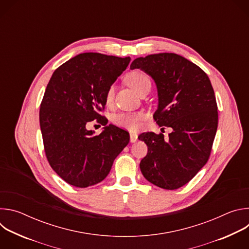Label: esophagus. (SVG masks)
Masks as SVG:
<instances>
[{
  "mask_svg": "<svg viewBox=\"0 0 249 249\" xmlns=\"http://www.w3.org/2000/svg\"><path fill=\"white\" fill-rule=\"evenodd\" d=\"M138 140V134L136 132H130V142L131 143H135Z\"/></svg>",
  "mask_w": 249,
  "mask_h": 249,
  "instance_id": "34e87169",
  "label": "esophagus"
}]
</instances>
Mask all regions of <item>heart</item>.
Here are the masks:
<instances>
[{"label":"heart","mask_w":249,"mask_h":249,"mask_svg":"<svg viewBox=\"0 0 249 249\" xmlns=\"http://www.w3.org/2000/svg\"><path fill=\"white\" fill-rule=\"evenodd\" d=\"M126 83L128 86L134 89L137 93L140 92V90L145 88L147 85H151V81L148 78L147 75L144 73L138 72V71H135V72H131L127 74L125 78ZM114 96V87H109V89L106 91L105 94V100L107 103L111 102ZM145 118V113L144 112H126V113H120L115 116L114 121L116 124L124 126V127H129V128H135L139 125L140 121H142Z\"/></svg>","instance_id":"obj_1"}]
</instances>
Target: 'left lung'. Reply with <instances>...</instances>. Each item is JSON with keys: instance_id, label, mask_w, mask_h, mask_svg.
Wrapping results in <instances>:
<instances>
[{"instance_id": "1", "label": "left lung", "mask_w": 249, "mask_h": 249, "mask_svg": "<svg viewBox=\"0 0 249 249\" xmlns=\"http://www.w3.org/2000/svg\"><path fill=\"white\" fill-rule=\"evenodd\" d=\"M131 70L144 71L155 82L158 125L170 127L168 138L154 132L138 139L148 146L140 168L151 183L168 190L188 183L206 164L218 128V107L211 82L204 71L174 53L135 59Z\"/></svg>"}]
</instances>
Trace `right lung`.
Listing matches in <instances>:
<instances>
[{"label":"right lung","instance_id":"obj_1","mask_svg":"<svg viewBox=\"0 0 249 249\" xmlns=\"http://www.w3.org/2000/svg\"><path fill=\"white\" fill-rule=\"evenodd\" d=\"M130 57L83 53L53 73L39 111L45 154L53 170L67 183L85 188L108 175L116 157L130 141L129 133L101 116L105 94L124 72ZM95 119L99 135L88 130Z\"/></svg>","mask_w":249,"mask_h":249}]
</instances>
